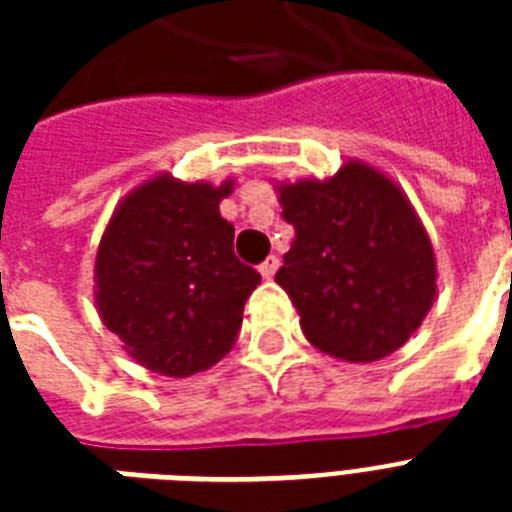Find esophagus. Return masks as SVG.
<instances>
[{
    "mask_svg": "<svg viewBox=\"0 0 512 512\" xmlns=\"http://www.w3.org/2000/svg\"><path fill=\"white\" fill-rule=\"evenodd\" d=\"M257 271H260V276H263V279H273V273L279 271V257L271 255L268 260H265V263H260V268H257Z\"/></svg>",
    "mask_w": 512,
    "mask_h": 512,
    "instance_id": "obj_1",
    "label": "esophagus"
}]
</instances>
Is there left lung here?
<instances>
[{"instance_id": "left-lung-1", "label": "left lung", "mask_w": 512, "mask_h": 512, "mask_svg": "<svg viewBox=\"0 0 512 512\" xmlns=\"http://www.w3.org/2000/svg\"><path fill=\"white\" fill-rule=\"evenodd\" d=\"M295 241L276 273L305 337L342 361H377L404 345L436 295V257L406 196L366 164L332 180L281 185Z\"/></svg>"}]
</instances>
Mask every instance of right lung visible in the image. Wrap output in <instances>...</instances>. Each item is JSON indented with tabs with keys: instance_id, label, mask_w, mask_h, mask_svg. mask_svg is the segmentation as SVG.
<instances>
[{
	"instance_id": "1",
	"label": "right lung",
	"mask_w": 512,
	"mask_h": 512,
	"mask_svg": "<svg viewBox=\"0 0 512 512\" xmlns=\"http://www.w3.org/2000/svg\"><path fill=\"white\" fill-rule=\"evenodd\" d=\"M228 193L231 183L156 177L122 201L100 239V319L151 372H204L239 335L260 273L233 255V225L220 217Z\"/></svg>"
}]
</instances>
